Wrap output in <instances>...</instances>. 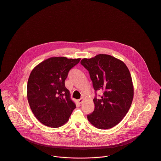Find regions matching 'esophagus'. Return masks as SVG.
<instances>
[{"label":"esophagus","instance_id":"1","mask_svg":"<svg viewBox=\"0 0 161 161\" xmlns=\"http://www.w3.org/2000/svg\"><path fill=\"white\" fill-rule=\"evenodd\" d=\"M77 101H78V103H80V104L81 103L83 102V98H80V99H79V100H78Z\"/></svg>","mask_w":161,"mask_h":161}]
</instances>
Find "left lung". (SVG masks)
Masks as SVG:
<instances>
[{
  "label": "left lung",
  "instance_id": "left-lung-1",
  "mask_svg": "<svg viewBox=\"0 0 161 161\" xmlns=\"http://www.w3.org/2000/svg\"><path fill=\"white\" fill-rule=\"evenodd\" d=\"M81 64L89 71L95 91H102L101 98L93 99L95 109L88 121L100 129H111L120 123L129 110L134 89L130 73L121 60L100 54L83 58Z\"/></svg>",
  "mask_w": 161,
  "mask_h": 161
}]
</instances>
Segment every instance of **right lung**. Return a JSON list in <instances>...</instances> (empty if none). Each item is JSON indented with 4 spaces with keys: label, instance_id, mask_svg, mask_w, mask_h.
I'll use <instances>...</instances> for the list:
<instances>
[{
    "label": "right lung",
    "instance_id": "obj_1",
    "mask_svg": "<svg viewBox=\"0 0 161 161\" xmlns=\"http://www.w3.org/2000/svg\"><path fill=\"white\" fill-rule=\"evenodd\" d=\"M80 59L51 57L32 70L27 81V100L36 118L44 125H63L76 108L64 81L69 71Z\"/></svg>",
    "mask_w": 161,
    "mask_h": 161
}]
</instances>
